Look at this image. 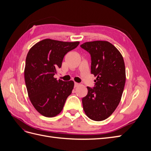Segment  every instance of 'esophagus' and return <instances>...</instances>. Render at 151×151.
Segmentation results:
<instances>
[{
  "label": "esophagus",
  "instance_id": "esophagus-1",
  "mask_svg": "<svg viewBox=\"0 0 151 151\" xmlns=\"http://www.w3.org/2000/svg\"><path fill=\"white\" fill-rule=\"evenodd\" d=\"M79 86V84L77 83H74V88H77V87H78Z\"/></svg>",
  "mask_w": 151,
  "mask_h": 151
}]
</instances>
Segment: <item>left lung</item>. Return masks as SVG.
Wrapping results in <instances>:
<instances>
[{"instance_id":"8db88e82","label":"left lung","mask_w":151,"mask_h":151,"mask_svg":"<svg viewBox=\"0 0 151 151\" xmlns=\"http://www.w3.org/2000/svg\"><path fill=\"white\" fill-rule=\"evenodd\" d=\"M81 47L91 55V72L94 80L93 88L82 99L86 115L94 121L106 119L119 104L125 84V67L117 48L106 41L86 42Z\"/></svg>"}]
</instances>
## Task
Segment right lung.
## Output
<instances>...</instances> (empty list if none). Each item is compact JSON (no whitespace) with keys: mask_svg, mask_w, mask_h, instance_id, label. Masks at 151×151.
I'll use <instances>...</instances> for the list:
<instances>
[{"mask_svg":"<svg viewBox=\"0 0 151 151\" xmlns=\"http://www.w3.org/2000/svg\"><path fill=\"white\" fill-rule=\"evenodd\" d=\"M79 42H63L45 39L32 47L27 55L24 79L30 101L41 115L57 116L72 93L74 82L54 78L65 55L76 48Z\"/></svg>","mask_w":151,"mask_h":151,"instance_id":"add662e5","label":"right lung"}]
</instances>
